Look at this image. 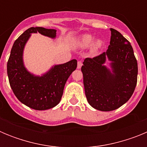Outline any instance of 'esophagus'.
<instances>
[{
  "label": "esophagus",
  "mask_w": 147,
  "mask_h": 147,
  "mask_svg": "<svg viewBox=\"0 0 147 147\" xmlns=\"http://www.w3.org/2000/svg\"><path fill=\"white\" fill-rule=\"evenodd\" d=\"M82 61H79V62H77V68L78 69H80V68H81L82 66Z\"/></svg>",
  "instance_id": "obj_1"
}]
</instances>
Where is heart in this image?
<instances>
[{
  "instance_id": "1",
  "label": "heart",
  "mask_w": 147,
  "mask_h": 147,
  "mask_svg": "<svg viewBox=\"0 0 147 147\" xmlns=\"http://www.w3.org/2000/svg\"><path fill=\"white\" fill-rule=\"evenodd\" d=\"M94 40V37L91 34H83L80 36L77 40L75 41V45L79 48H87L91 45ZM102 46V41L101 40H96L92 45V50L93 51H96Z\"/></svg>"
}]
</instances>
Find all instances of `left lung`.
<instances>
[{
  "label": "left lung",
  "instance_id": "obj_1",
  "mask_svg": "<svg viewBox=\"0 0 147 147\" xmlns=\"http://www.w3.org/2000/svg\"><path fill=\"white\" fill-rule=\"evenodd\" d=\"M110 31L107 51L86 58L81 68L88 103L101 111L116 110L125 104L137 84L138 63L130 42L115 29ZM107 57L112 71L103 65Z\"/></svg>",
  "mask_w": 147,
  "mask_h": 147
}]
</instances>
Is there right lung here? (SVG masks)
<instances>
[{
    "instance_id": "right-lung-1",
    "label": "right lung",
    "mask_w": 147,
    "mask_h": 147,
    "mask_svg": "<svg viewBox=\"0 0 147 147\" xmlns=\"http://www.w3.org/2000/svg\"><path fill=\"white\" fill-rule=\"evenodd\" d=\"M39 32L55 38V29L31 27L15 41L7 62V74L10 86L18 99L30 108L45 110L60 102L65 85L71 73L77 67L76 59L54 65L41 76L28 72L23 65V49L31 34Z\"/></svg>"
}]
</instances>
